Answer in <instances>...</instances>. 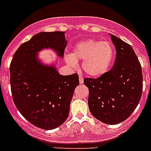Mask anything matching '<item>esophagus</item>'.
<instances>
[{"label": "esophagus", "mask_w": 151, "mask_h": 151, "mask_svg": "<svg viewBox=\"0 0 151 151\" xmlns=\"http://www.w3.org/2000/svg\"><path fill=\"white\" fill-rule=\"evenodd\" d=\"M78 78H79V83L81 84V85H82V84L84 83V78L83 77H82V76L80 75L79 76H78Z\"/></svg>", "instance_id": "1"}]
</instances>
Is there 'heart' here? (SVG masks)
<instances>
[{
	"label": "heart",
	"mask_w": 151,
	"mask_h": 151,
	"mask_svg": "<svg viewBox=\"0 0 151 151\" xmlns=\"http://www.w3.org/2000/svg\"><path fill=\"white\" fill-rule=\"evenodd\" d=\"M114 47L109 41L89 39L76 44L71 54L65 57L69 66L76 68L82 61L83 71L90 76L101 77L110 69L114 59Z\"/></svg>",
	"instance_id": "b5f03b06"
}]
</instances>
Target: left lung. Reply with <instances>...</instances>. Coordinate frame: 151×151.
<instances>
[{
  "mask_svg": "<svg viewBox=\"0 0 151 151\" xmlns=\"http://www.w3.org/2000/svg\"><path fill=\"white\" fill-rule=\"evenodd\" d=\"M116 50L114 66L97 78H86L92 116L108 125L125 121L134 112L142 94L141 66L132 47L110 34Z\"/></svg>",
  "mask_w": 151,
  "mask_h": 151,
  "instance_id": "obj_1",
  "label": "left lung"
}]
</instances>
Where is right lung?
I'll return each instance as SVG.
<instances>
[{"label":"right lung","instance_id":"right-lung-1","mask_svg":"<svg viewBox=\"0 0 151 151\" xmlns=\"http://www.w3.org/2000/svg\"><path fill=\"white\" fill-rule=\"evenodd\" d=\"M66 44L64 32H40L19 46L10 63L13 102L22 116L40 129H54L66 120L79 80L76 73L60 75L54 65L41 62L38 53L51 49L63 58Z\"/></svg>","mask_w":151,"mask_h":151}]
</instances>
